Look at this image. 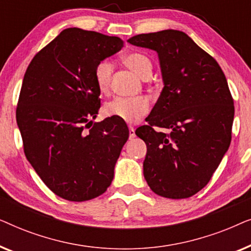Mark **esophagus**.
<instances>
[{"instance_id":"1","label":"esophagus","mask_w":251,"mask_h":251,"mask_svg":"<svg viewBox=\"0 0 251 251\" xmlns=\"http://www.w3.org/2000/svg\"><path fill=\"white\" fill-rule=\"evenodd\" d=\"M135 136H136V133H135V129H133V126H129V137H130V139L135 138Z\"/></svg>"}]
</instances>
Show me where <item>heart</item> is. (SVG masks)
<instances>
[{
    "label": "heart",
    "instance_id": "obj_1",
    "mask_svg": "<svg viewBox=\"0 0 251 251\" xmlns=\"http://www.w3.org/2000/svg\"><path fill=\"white\" fill-rule=\"evenodd\" d=\"M126 66L139 75L142 78L151 76L153 63L146 54L131 52L123 58ZM113 64L109 60H101L96 65L94 77L97 88L100 92H106L111 84ZM150 111V101L145 97H118L105 106V113L108 116H114L126 122H135Z\"/></svg>",
    "mask_w": 251,
    "mask_h": 251
}]
</instances>
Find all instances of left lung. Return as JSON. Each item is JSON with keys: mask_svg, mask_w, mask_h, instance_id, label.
<instances>
[{"mask_svg": "<svg viewBox=\"0 0 251 251\" xmlns=\"http://www.w3.org/2000/svg\"><path fill=\"white\" fill-rule=\"evenodd\" d=\"M128 42L156 51L164 84L149 125L136 130L147 146L144 177L160 197L190 198L209 183L231 144L227 81L217 61L180 30L139 34Z\"/></svg>", "mask_w": 251, "mask_h": 251, "instance_id": "left-lung-1", "label": "left lung"}]
</instances>
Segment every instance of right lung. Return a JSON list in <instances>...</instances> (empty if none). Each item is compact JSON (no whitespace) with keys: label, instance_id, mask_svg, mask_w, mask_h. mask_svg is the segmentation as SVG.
I'll return each mask as SVG.
<instances>
[{"label":"right lung","instance_id":"add662e5","mask_svg":"<svg viewBox=\"0 0 251 251\" xmlns=\"http://www.w3.org/2000/svg\"><path fill=\"white\" fill-rule=\"evenodd\" d=\"M122 47L118 36L67 28L26 70L16 111L24 152L43 183L65 200L97 198L114 177L129 130L116 118L92 121L100 108L94 72Z\"/></svg>","mask_w":251,"mask_h":251}]
</instances>
